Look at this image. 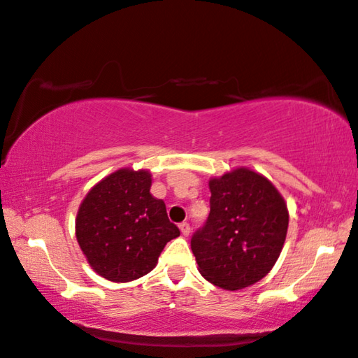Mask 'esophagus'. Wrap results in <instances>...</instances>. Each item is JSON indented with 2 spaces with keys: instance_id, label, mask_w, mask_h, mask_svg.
Segmentation results:
<instances>
[{
  "instance_id": "1",
  "label": "esophagus",
  "mask_w": 358,
  "mask_h": 358,
  "mask_svg": "<svg viewBox=\"0 0 358 358\" xmlns=\"http://www.w3.org/2000/svg\"><path fill=\"white\" fill-rule=\"evenodd\" d=\"M180 231H181V234H183V236H189V233H191V227H189V223H186V222H183V223H180Z\"/></svg>"
}]
</instances>
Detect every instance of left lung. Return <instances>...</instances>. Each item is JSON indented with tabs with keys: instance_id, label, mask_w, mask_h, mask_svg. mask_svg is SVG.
<instances>
[{
	"instance_id": "8db88e82",
	"label": "left lung",
	"mask_w": 358,
	"mask_h": 358,
	"mask_svg": "<svg viewBox=\"0 0 358 358\" xmlns=\"http://www.w3.org/2000/svg\"><path fill=\"white\" fill-rule=\"evenodd\" d=\"M210 213L191 238L201 275L236 291L262 280L285 244L289 213L278 189L249 169L209 181Z\"/></svg>"
}]
</instances>
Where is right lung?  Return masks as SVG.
I'll use <instances>...</instances> for the list:
<instances>
[{"label": "right lung", "instance_id": "add662e5", "mask_svg": "<svg viewBox=\"0 0 358 358\" xmlns=\"http://www.w3.org/2000/svg\"><path fill=\"white\" fill-rule=\"evenodd\" d=\"M148 170L120 169L94 185L77 213L80 249L96 273L115 282L141 278L180 230L151 189Z\"/></svg>", "mask_w": 358, "mask_h": 358}]
</instances>
